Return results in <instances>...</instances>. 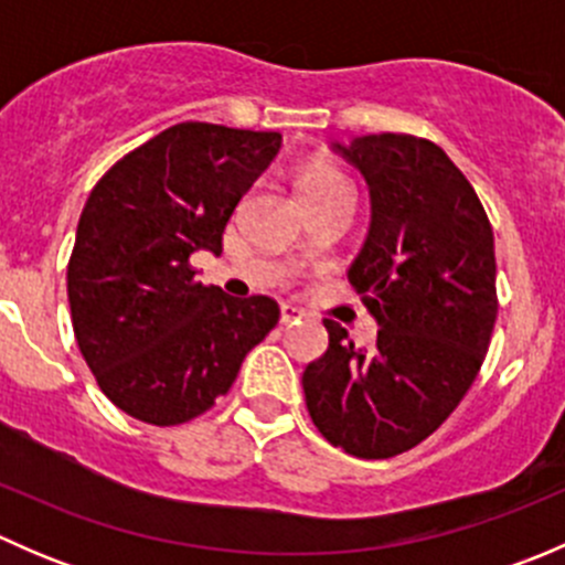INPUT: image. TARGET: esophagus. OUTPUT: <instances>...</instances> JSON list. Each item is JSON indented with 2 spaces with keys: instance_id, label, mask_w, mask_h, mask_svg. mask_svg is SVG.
<instances>
[{
  "instance_id": "1",
  "label": "esophagus",
  "mask_w": 565,
  "mask_h": 565,
  "mask_svg": "<svg viewBox=\"0 0 565 565\" xmlns=\"http://www.w3.org/2000/svg\"><path fill=\"white\" fill-rule=\"evenodd\" d=\"M300 317H303V311L295 309V306H289V303H284V306H281V324H292V322H298Z\"/></svg>"
}]
</instances>
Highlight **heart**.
Wrapping results in <instances>:
<instances>
[{
  "label": "heart",
  "mask_w": 565,
  "mask_h": 565,
  "mask_svg": "<svg viewBox=\"0 0 565 565\" xmlns=\"http://www.w3.org/2000/svg\"><path fill=\"white\" fill-rule=\"evenodd\" d=\"M298 191L303 204H309L328 196V193L350 191V185H347V177L341 174L339 169L328 167V163H315V167H306L303 172L298 174Z\"/></svg>",
  "instance_id": "obj_1"
}]
</instances>
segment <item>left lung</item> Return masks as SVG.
I'll return each instance as SVG.
<instances>
[{
  "instance_id": "obj_1",
  "label": "left lung",
  "mask_w": 565,
  "mask_h": 565,
  "mask_svg": "<svg viewBox=\"0 0 565 565\" xmlns=\"http://www.w3.org/2000/svg\"><path fill=\"white\" fill-rule=\"evenodd\" d=\"M333 147L369 182L372 224L347 278L380 330L358 350L324 319L328 350L303 372L306 407L330 446L388 459L426 440L481 369L498 319L494 237L435 141L372 134Z\"/></svg>"
}]
</instances>
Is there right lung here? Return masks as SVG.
<instances>
[{
  "label": "right lung",
  "instance_id": "add662e5",
  "mask_svg": "<svg viewBox=\"0 0 565 565\" xmlns=\"http://www.w3.org/2000/svg\"><path fill=\"white\" fill-rule=\"evenodd\" d=\"M278 147L273 130L180 122L114 163L89 193L67 300L78 350L122 413L152 426L196 418L276 328V300L204 287L188 259L221 254L226 221Z\"/></svg>",
  "mask_w": 565,
  "mask_h": 565
}]
</instances>
